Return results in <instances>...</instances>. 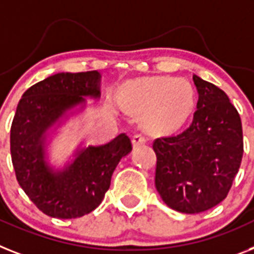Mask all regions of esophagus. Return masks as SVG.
Instances as JSON below:
<instances>
[{"mask_svg":"<svg viewBox=\"0 0 254 254\" xmlns=\"http://www.w3.org/2000/svg\"><path fill=\"white\" fill-rule=\"evenodd\" d=\"M145 142H146V137L145 136L140 135V133H137V135H135L133 137H132V144H133V146H135V148L144 145Z\"/></svg>","mask_w":254,"mask_h":254,"instance_id":"esophagus-1","label":"esophagus"}]
</instances>
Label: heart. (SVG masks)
I'll use <instances>...</instances> for the list:
<instances>
[{
  "label": "heart",
  "mask_w": 254,
  "mask_h": 254,
  "mask_svg": "<svg viewBox=\"0 0 254 254\" xmlns=\"http://www.w3.org/2000/svg\"><path fill=\"white\" fill-rule=\"evenodd\" d=\"M121 104L127 112L142 113V123L150 132H171L193 112L194 92L184 79L144 77L125 85Z\"/></svg>",
  "instance_id": "b5f03b06"
}]
</instances>
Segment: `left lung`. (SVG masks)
Returning a JSON list of instances; mask_svg holds the SVG:
<instances>
[{
  "mask_svg": "<svg viewBox=\"0 0 254 254\" xmlns=\"http://www.w3.org/2000/svg\"><path fill=\"white\" fill-rule=\"evenodd\" d=\"M197 109L187 129L153 141L156 188L174 210L197 214L227 197L242 163V119L217 85L193 75Z\"/></svg>",
  "mask_w": 254,
  "mask_h": 254,
  "instance_id": "left-lung-1",
  "label": "left lung"
}]
</instances>
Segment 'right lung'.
<instances>
[{"label": "right lung", "instance_id": "right-lung-1", "mask_svg": "<svg viewBox=\"0 0 254 254\" xmlns=\"http://www.w3.org/2000/svg\"><path fill=\"white\" fill-rule=\"evenodd\" d=\"M98 71L60 72L28 88L18 104L10 129V152L19 186L44 214L61 219L91 213L104 200L115 167L132 150L121 133L100 146H88L74 162L54 171L45 161L47 131L67 110L100 97Z\"/></svg>", "mask_w": 254, "mask_h": 254}]
</instances>
